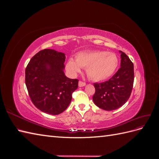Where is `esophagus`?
I'll return each mask as SVG.
<instances>
[{"label":"esophagus","mask_w":159,"mask_h":159,"mask_svg":"<svg viewBox=\"0 0 159 159\" xmlns=\"http://www.w3.org/2000/svg\"><path fill=\"white\" fill-rule=\"evenodd\" d=\"M85 85H86L85 83V82H83V81H80L79 83H78L79 87H84V86H85Z\"/></svg>","instance_id":"esophagus-1"}]
</instances>
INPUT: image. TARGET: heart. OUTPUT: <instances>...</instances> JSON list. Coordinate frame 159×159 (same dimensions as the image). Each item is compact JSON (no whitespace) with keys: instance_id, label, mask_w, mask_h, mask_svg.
<instances>
[{"instance_id":"b5f03b06","label":"heart","mask_w":159,"mask_h":159,"mask_svg":"<svg viewBox=\"0 0 159 159\" xmlns=\"http://www.w3.org/2000/svg\"><path fill=\"white\" fill-rule=\"evenodd\" d=\"M119 60L116 54L105 51L81 52L76 59L70 57L66 63V69L70 74L75 75L82 68H87L88 78L99 81L110 78L116 71Z\"/></svg>"}]
</instances>
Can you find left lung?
I'll return each instance as SVG.
<instances>
[{
	"instance_id": "8db88e82",
	"label": "left lung",
	"mask_w": 159,
	"mask_h": 159,
	"mask_svg": "<svg viewBox=\"0 0 159 159\" xmlns=\"http://www.w3.org/2000/svg\"><path fill=\"white\" fill-rule=\"evenodd\" d=\"M121 54V68L111 78L103 83H95L94 103L106 111L115 110L125 103L131 95L134 81L133 62L124 52Z\"/></svg>"
}]
</instances>
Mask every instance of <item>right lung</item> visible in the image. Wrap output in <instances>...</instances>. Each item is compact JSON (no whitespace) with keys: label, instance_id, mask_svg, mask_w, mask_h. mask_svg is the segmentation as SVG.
<instances>
[{"label":"right lung","instance_id":"1","mask_svg":"<svg viewBox=\"0 0 159 159\" xmlns=\"http://www.w3.org/2000/svg\"><path fill=\"white\" fill-rule=\"evenodd\" d=\"M64 53L44 49L34 56L25 70V82L31 101L41 111L58 115L67 109L78 80L64 74Z\"/></svg>","mask_w":159,"mask_h":159}]
</instances>
